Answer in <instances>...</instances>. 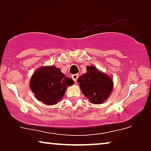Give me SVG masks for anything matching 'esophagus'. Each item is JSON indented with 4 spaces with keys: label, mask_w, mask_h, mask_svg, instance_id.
<instances>
[{
    "label": "esophagus",
    "mask_w": 151,
    "mask_h": 151,
    "mask_svg": "<svg viewBox=\"0 0 151 151\" xmlns=\"http://www.w3.org/2000/svg\"><path fill=\"white\" fill-rule=\"evenodd\" d=\"M71 77H72V79L73 80V81L76 82V81H77L78 78V77H79V76H78V74H74V75L71 76Z\"/></svg>",
    "instance_id": "1"
}]
</instances>
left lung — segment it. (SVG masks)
<instances>
[{"instance_id":"left-lung-1","label":"left lung","mask_w":151,"mask_h":151,"mask_svg":"<svg viewBox=\"0 0 151 151\" xmlns=\"http://www.w3.org/2000/svg\"><path fill=\"white\" fill-rule=\"evenodd\" d=\"M78 82L84 96L94 104L104 103L113 88V82L110 76L94 66H87L86 73L80 76Z\"/></svg>"}]
</instances>
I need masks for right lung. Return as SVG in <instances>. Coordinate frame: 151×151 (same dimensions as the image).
<instances>
[{
    "instance_id": "add662e5",
    "label": "right lung",
    "mask_w": 151,
    "mask_h": 151,
    "mask_svg": "<svg viewBox=\"0 0 151 151\" xmlns=\"http://www.w3.org/2000/svg\"><path fill=\"white\" fill-rule=\"evenodd\" d=\"M73 80L55 66L40 67L36 70L29 81L31 90L36 98L46 105H54L61 100L68 86Z\"/></svg>"
}]
</instances>
